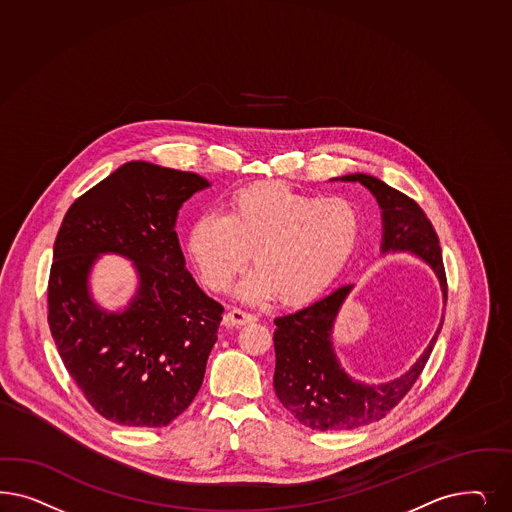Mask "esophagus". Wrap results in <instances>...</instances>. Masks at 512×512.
I'll list each match as a JSON object with an SVG mask.
<instances>
[{
    "label": "esophagus",
    "mask_w": 512,
    "mask_h": 512,
    "mask_svg": "<svg viewBox=\"0 0 512 512\" xmlns=\"http://www.w3.org/2000/svg\"><path fill=\"white\" fill-rule=\"evenodd\" d=\"M250 322H256V316L254 314L245 313L241 309H231L230 313L224 316V326L233 328V326H245Z\"/></svg>",
    "instance_id": "1"
}]
</instances>
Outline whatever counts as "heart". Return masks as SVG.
I'll return each mask as SVG.
<instances>
[{
  "label": "heart",
  "mask_w": 512,
  "mask_h": 512,
  "mask_svg": "<svg viewBox=\"0 0 512 512\" xmlns=\"http://www.w3.org/2000/svg\"><path fill=\"white\" fill-rule=\"evenodd\" d=\"M360 215L341 198L318 199L279 184L237 192L226 213H205L192 224L188 250L201 279L216 292L228 290L252 262L237 296L262 303L305 301L320 294L347 265L360 239Z\"/></svg>",
  "instance_id": "heart-1"
}]
</instances>
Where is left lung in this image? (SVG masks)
Listing matches in <instances>:
<instances>
[{
    "label": "left lung",
    "instance_id": "1",
    "mask_svg": "<svg viewBox=\"0 0 512 512\" xmlns=\"http://www.w3.org/2000/svg\"><path fill=\"white\" fill-rule=\"evenodd\" d=\"M331 181L360 182L379 203L382 218L380 254L407 252L428 265L446 303V277L439 237L418 203L386 182L365 173ZM354 284H345L296 313L275 318L273 388L282 407L311 429L345 431L377 422L390 413L420 377L441 324L409 371L394 380L369 384L348 375L333 348V328Z\"/></svg>",
    "mask_w": 512,
    "mask_h": 512
}]
</instances>
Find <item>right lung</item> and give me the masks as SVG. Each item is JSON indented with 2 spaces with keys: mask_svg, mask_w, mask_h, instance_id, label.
Returning <instances> with one entry per match:
<instances>
[{
  "mask_svg": "<svg viewBox=\"0 0 512 512\" xmlns=\"http://www.w3.org/2000/svg\"><path fill=\"white\" fill-rule=\"evenodd\" d=\"M211 182L133 160L77 199L54 241L49 326L67 373L103 418L162 428L201 388L224 307L186 269L175 231L182 203ZM133 262L138 288L118 312L99 306L98 256Z\"/></svg>",
  "mask_w": 512,
  "mask_h": 512,
  "instance_id": "right-lung-1",
  "label": "right lung"
}]
</instances>
